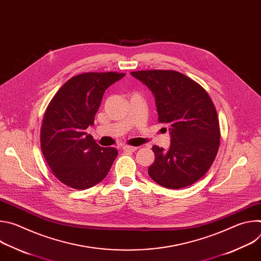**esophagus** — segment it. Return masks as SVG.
Returning a JSON list of instances; mask_svg holds the SVG:
<instances>
[{"label": "esophagus", "mask_w": 261, "mask_h": 261, "mask_svg": "<svg viewBox=\"0 0 261 261\" xmlns=\"http://www.w3.org/2000/svg\"><path fill=\"white\" fill-rule=\"evenodd\" d=\"M138 147L136 146H131V145H124L123 146V151H126V152H135L137 150Z\"/></svg>", "instance_id": "esophagus-1"}]
</instances>
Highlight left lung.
Listing matches in <instances>:
<instances>
[{"label": "left lung", "instance_id": "1", "mask_svg": "<svg viewBox=\"0 0 261 261\" xmlns=\"http://www.w3.org/2000/svg\"><path fill=\"white\" fill-rule=\"evenodd\" d=\"M131 75L156 99L158 122L169 126L167 151L153 146L150 176L162 187L181 189L200 179L212 166L220 145L216 107L196 82L173 70L133 71Z\"/></svg>", "mask_w": 261, "mask_h": 261}]
</instances>
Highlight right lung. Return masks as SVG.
Segmentation results:
<instances>
[{
  "instance_id": "right-lung-1",
  "label": "right lung",
  "mask_w": 261,
  "mask_h": 261,
  "mask_svg": "<svg viewBox=\"0 0 261 261\" xmlns=\"http://www.w3.org/2000/svg\"><path fill=\"white\" fill-rule=\"evenodd\" d=\"M125 75L80 74L65 83L48 104L41 126V151L51 172L68 187H93L107 175L117 158L115 147L100 146L86 130L94 125L105 90Z\"/></svg>"
}]
</instances>
